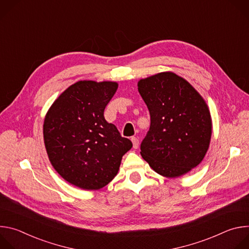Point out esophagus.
Masks as SVG:
<instances>
[{
  "label": "esophagus",
  "mask_w": 249,
  "mask_h": 249,
  "mask_svg": "<svg viewBox=\"0 0 249 249\" xmlns=\"http://www.w3.org/2000/svg\"><path fill=\"white\" fill-rule=\"evenodd\" d=\"M131 141H132V143H133V148L134 149H138V147H139V139L136 138V137H133L131 139Z\"/></svg>",
  "instance_id": "obj_1"
}]
</instances>
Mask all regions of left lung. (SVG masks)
Masks as SVG:
<instances>
[{
    "label": "left lung",
    "mask_w": 249,
    "mask_h": 249,
    "mask_svg": "<svg viewBox=\"0 0 249 249\" xmlns=\"http://www.w3.org/2000/svg\"><path fill=\"white\" fill-rule=\"evenodd\" d=\"M138 90L151 115L141 156L162 176L189 172L203 160L211 141L212 120L205 100L171 72L140 80Z\"/></svg>",
    "instance_id": "1"
}]
</instances>
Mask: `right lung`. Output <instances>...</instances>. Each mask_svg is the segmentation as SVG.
Wrapping results in <instances>:
<instances>
[{
    "label": "right lung",
    "instance_id": "right-lung-1",
    "mask_svg": "<svg viewBox=\"0 0 249 249\" xmlns=\"http://www.w3.org/2000/svg\"><path fill=\"white\" fill-rule=\"evenodd\" d=\"M117 88L115 82H77L61 93L45 116L49 160L66 181L79 188L107 185L133 146L103 115Z\"/></svg>",
    "mask_w": 249,
    "mask_h": 249
}]
</instances>
